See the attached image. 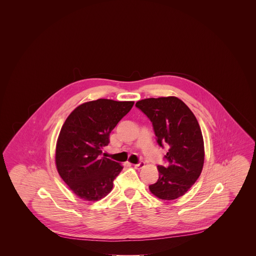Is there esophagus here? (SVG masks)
I'll return each instance as SVG.
<instances>
[{"instance_id": "esophagus-1", "label": "esophagus", "mask_w": 256, "mask_h": 256, "mask_svg": "<svg viewBox=\"0 0 256 256\" xmlns=\"http://www.w3.org/2000/svg\"><path fill=\"white\" fill-rule=\"evenodd\" d=\"M145 166V163L143 162V161H140V162H138L137 164H134V167L135 169H141V168H143Z\"/></svg>"}]
</instances>
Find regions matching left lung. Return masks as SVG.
<instances>
[{
    "label": "left lung",
    "instance_id": "left-lung-1",
    "mask_svg": "<svg viewBox=\"0 0 256 256\" xmlns=\"http://www.w3.org/2000/svg\"><path fill=\"white\" fill-rule=\"evenodd\" d=\"M152 124L159 146H168L158 165V182L148 186L161 200H170L184 195L198 178L204 161L202 134L195 115L182 100L176 97L150 98L136 102Z\"/></svg>",
    "mask_w": 256,
    "mask_h": 256
}]
</instances>
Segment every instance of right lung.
I'll return each mask as SVG.
<instances>
[{
	"label": "right lung",
	"mask_w": 256,
	"mask_h": 256,
	"mask_svg": "<svg viewBox=\"0 0 256 256\" xmlns=\"http://www.w3.org/2000/svg\"><path fill=\"white\" fill-rule=\"evenodd\" d=\"M134 102L98 98L78 106L61 128L56 164L61 178L82 200L95 202L108 195L122 167L102 158V148L134 106Z\"/></svg>",
	"instance_id": "1"
}]
</instances>
